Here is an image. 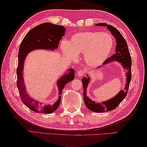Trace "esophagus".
<instances>
[{"instance_id":"obj_1","label":"esophagus","mask_w":147,"mask_h":147,"mask_svg":"<svg viewBox=\"0 0 147 147\" xmlns=\"http://www.w3.org/2000/svg\"><path fill=\"white\" fill-rule=\"evenodd\" d=\"M85 71L82 70V69H80L77 71V75L79 76H82L83 75L85 74Z\"/></svg>"}]
</instances>
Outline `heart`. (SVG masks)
<instances>
[{"instance_id": "b5f03b06", "label": "heart", "mask_w": 147, "mask_h": 147, "mask_svg": "<svg viewBox=\"0 0 147 147\" xmlns=\"http://www.w3.org/2000/svg\"><path fill=\"white\" fill-rule=\"evenodd\" d=\"M112 45L113 39L110 34L85 32L74 35L68 42H62V49L73 59L76 58L78 54H85L86 63L96 66L107 57Z\"/></svg>"}]
</instances>
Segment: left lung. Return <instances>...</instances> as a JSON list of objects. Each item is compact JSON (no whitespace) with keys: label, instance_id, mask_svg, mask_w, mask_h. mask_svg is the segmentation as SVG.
<instances>
[{"label":"left lung","instance_id":"1","mask_svg":"<svg viewBox=\"0 0 147 147\" xmlns=\"http://www.w3.org/2000/svg\"><path fill=\"white\" fill-rule=\"evenodd\" d=\"M98 26H107V29L111 32L112 35H113L115 40H116V48H115V54L112 55L111 57L106 59L104 64H107L109 62L112 61H117L123 65V67L126 70V83L125 88L123 90H121L118 94L107 101L103 102L100 104H97L94 101H92L90 99L86 94V88L90 82V78L84 77L82 79V83L83 87V97L86 107L90 111L95 112H104L107 111H111L114 110L116 108L119 104L123 100L124 98L127 95L128 92L129 83L131 79V57L129 54V49L127 47V42L124 39L121 33L115 28V27L112 26L110 24L106 23H98L96 24Z\"/></svg>","mask_w":147,"mask_h":147}]
</instances>
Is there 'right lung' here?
<instances>
[{"instance_id":"add662e5","label":"right lung","mask_w":147,"mask_h":147,"mask_svg":"<svg viewBox=\"0 0 147 147\" xmlns=\"http://www.w3.org/2000/svg\"><path fill=\"white\" fill-rule=\"evenodd\" d=\"M65 28L62 26L51 23H45L33 28L28 32L22 40L18 52V64L17 67V86L22 102L31 110L38 113L51 114L59 107L61 102L62 90L67 83L74 80V70L70 69L57 82L59 86V99L53 105H42L31 98L27 94L23 78V64L27 54L35 49L54 50L58 47L59 41L64 35Z\"/></svg>"}]
</instances>
